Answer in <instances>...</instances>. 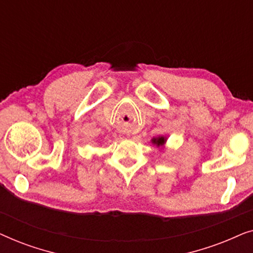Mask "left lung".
Segmentation results:
<instances>
[{"label": "left lung", "instance_id": "obj_1", "mask_svg": "<svg viewBox=\"0 0 253 253\" xmlns=\"http://www.w3.org/2000/svg\"><path fill=\"white\" fill-rule=\"evenodd\" d=\"M152 141H153L154 144H157V146H161V145L165 144L166 139L164 137H159V138H155V139H153Z\"/></svg>", "mask_w": 253, "mask_h": 253}]
</instances>
